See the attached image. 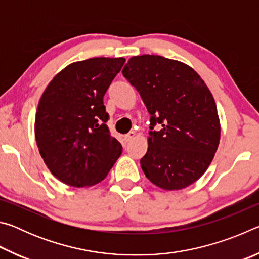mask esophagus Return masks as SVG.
<instances>
[{
    "mask_svg": "<svg viewBox=\"0 0 259 259\" xmlns=\"http://www.w3.org/2000/svg\"><path fill=\"white\" fill-rule=\"evenodd\" d=\"M135 136H136L135 131H130V133L125 136V140L126 142H130V140H133L135 138Z\"/></svg>",
    "mask_w": 259,
    "mask_h": 259,
    "instance_id": "1",
    "label": "esophagus"
}]
</instances>
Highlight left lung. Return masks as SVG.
Listing matches in <instances>:
<instances>
[{
  "label": "left lung",
  "mask_w": 259,
  "mask_h": 259,
  "mask_svg": "<svg viewBox=\"0 0 259 259\" xmlns=\"http://www.w3.org/2000/svg\"><path fill=\"white\" fill-rule=\"evenodd\" d=\"M151 114L145 176L166 191L182 190L202 176L221 139L217 107L192 67L161 56L130 58L122 71ZM159 125L160 131L154 130Z\"/></svg>",
  "instance_id": "8db88e82"
}]
</instances>
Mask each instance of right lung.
Returning <instances> with one entry per match:
<instances>
[{"instance_id": "1", "label": "right lung", "mask_w": 259, "mask_h": 259, "mask_svg": "<svg viewBox=\"0 0 259 259\" xmlns=\"http://www.w3.org/2000/svg\"><path fill=\"white\" fill-rule=\"evenodd\" d=\"M124 58H90L68 65L52 78L35 116V138L48 169L67 185L105 179L122 153L106 124V94Z\"/></svg>"}]
</instances>
